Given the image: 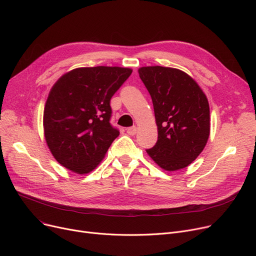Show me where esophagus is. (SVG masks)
Listing matches in <instances>:
<instances>
[{
  "label": "esophagus",
  "instance_id": "obj_1",
  "mask_svg": "<svg viewBox=\"0 0 256 256\" xmlns=\"http://www.w3.org/2000/svg\"><path fill=\"white\" fill-rule=\"evenodd\" d=\"M137 130H138L137 126H132V128H126V132H128V135H130V136L136 135Z\"/></svg>",
  "mask_w": 256,
  "mask_h": 256
}]
</instances>
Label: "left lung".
I'll return each instance as SVG.
<instances>
[{
  "mask_svg": "<svg viewBox=\"0 0 256 256\" xmlns=\"http://www.w3.org/2000/svg\"><path fill=\"white\" fill-rule=\"evenodd\" d=\"M139 76L148 90L158 126V141L147 154L167 171L189 166L210 136V106L204 91L186 72L146 66Z\"/></svg>",
  "mask_w": 256,
  "mask_h": 256,
  "instance_id": "8db88e82",
  "label": "left lung"
}]
</instances>
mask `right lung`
<instances>
[{
  "instance_id": "add662e5",
  "label": "right lung",
  "mask_w": 256,
  "mask_h": 256,
  "mask_svg": "<svg viewBox=\"0 0 256 256\" xmlns=\"http://www.w3.org/2000/svg\"><path fill=\"white\" fill-rule=\"evenodd\" d=\"M124 67H80L50 89L44 112L48 148L65 168L89 173L104 158L119 130L110 124V100L130 76Z\"/></svg>"
}]
</instances>
